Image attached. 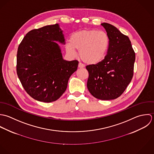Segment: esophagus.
<instances>
[{
	"instance_id": "obj_1",
	"label": "esophagus",
	"mask_w": 154,
	"mask_h": 154,
	"mask_svg": "<svg viewBox=\"0 0 154 154\" xmlns=\"http://www.w3.org/2000/svg\"><path fill=\"white\" fill-rule=\"evenodd\" d=\"M85 65L83 63H82V62H79V68H85Z\"/></svg>"
}]
</instances>
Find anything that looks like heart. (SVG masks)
<instances>
[{"mask_svg":"<svg viewBox=\"0 0 154 154\" xmlns=\"http://www.w3.org/2000/svg\"><path fill=\"white\" fill-rule=\"evenodd\" d=\"M109 45V39L105 32L94 30H82L74 32L70 37L66 51L74 54L79 50V57L88 64H96L105 57Z\"/></svg>","mask_w":154,"mask_h":154,"instance_id":"heart-1","label":"heart"}]
</instances>
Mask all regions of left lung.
I'll use <instances>...</instances> for the list:
<instances>
[{
  "label": "left lung",
  "instance_id": "8db88e82",
  "mask_svg": "<svg viewBox=\"0 0 154 154\" xmlns=\"http://www.w3.org/2000/svg\"><path fill=\"white\" fill-rule=\"evenodd\" d=\"M101 25L107 32L109 45L102 61L86 66L89 72L87 86L94 97L111 100L120 96L130 83L135 53L127 35L110 24Z\"/></svg>",
  "mask_w": 154,
  "mask_h": 154
}]
</instances>
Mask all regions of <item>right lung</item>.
<instances>
[{"mask_svg": "<svg viewBox=\"0 0 154 154\" xmlns=\"http://www.w3.org/2000/svg\"><path fill=\"white\" fill-rule=\"evenodd\" d=\"M54 41L65 44L58 24L29 31L18 48V77L26 92L40 102L59 99L79 65L77 60H64L60 46Z\"/></svg>", "mask_w": 154, "mask_h": 154, "instance_id": "right-lung-1", "label": "right lung"}]
</instances>
